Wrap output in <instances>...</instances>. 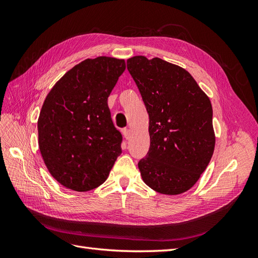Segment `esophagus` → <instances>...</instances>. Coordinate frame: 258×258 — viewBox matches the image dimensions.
<instances>
[{
    "label": "esophagus",
    "mask_w": 258,
    "mask_h": 258,
    "mask_svg": "<svg viewBox=\"0 0 258 258\" xmlns=\"http://www.w3.org/2000/svg\"><path fill=\"white\" fill-rule=\"evenodd\" d=\"M122 135H123V137H124V139H129L130 138V130L128 129V128H124V129H122Z\"/></svg>",
    "instance_id": "34e87169"
}]
</instances>
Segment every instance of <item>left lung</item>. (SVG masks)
Listing matches in <instances>:
<instances>
[{"label":"left lung","instance_id":"8db88e82","mask_svg":"<svg viewBox=\"0 0 258 258\" xmlns=\"http://www.w3.org/2000/svg\"><path fill=\"white\" fill-rule=\"evenodd\" d=\"M127 69L150 116L151 145L138 166L144 183L163 195L190 189L212 158V104L185 69L135 56Z\"/></svg>","mask_w":258,"mask_h":258}]
</instances>
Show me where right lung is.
I'll return each mask as SVG.
<instances>
[{"mask_svg": "<svg viewBox=\"0 0 258 258\" xmlns=\"http://www.w3.org/2000/svg\"><path fill=\"white\" fill-rule=\"evenodd\" d=\"M124 69L123 59H86L62 76L44 101L38 147L49 173L69 189L97 188L121 154L122 137L107 98Z\"/></svg>", "mask_w": 258, "mask_h": 258, "instance_id": "1", "label": "right lung"}]
</instances>
